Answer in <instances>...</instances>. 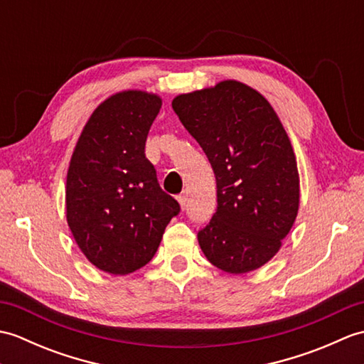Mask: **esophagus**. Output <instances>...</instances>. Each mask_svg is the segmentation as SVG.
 <instances>
[{
    "mask_svg": "<svg viewBox=\"0 0 364 364\" xmlns=\"http://www.w3.org/2000/svg\"><path fill=\"white\" fill-rule=\"evenodd\" d=\"M178 203H180L181 210H186V206H188V198L184 197V196H178Z\"/></svg>",
    "mask_w": 364,
    "mask_h": 364,
    "instance_id": "obj_1",
    "label": "esophagus"
}]
</instances>
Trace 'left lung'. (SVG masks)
<instances>
[{
    "mask_svg": "<svg viewBox=\"0 0 364 364\" xmlns=\"http://www.w3.org/2000/svg\"><path fill=\"white\" fill-rule=\"evenodd\" d=\"M183 127L202 146L218 184V210L198 231L215 267L245 274L280 250L299 211V172L274 107L239 81L173 98Z\"/></svg>",
    "mask_w": 364,
    "mask_h": 364,
    "instance_id": "1",
    "label": "left lung"
}]
</instances>
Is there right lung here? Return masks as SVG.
<instances>
[{
    "label": "right lung",
    "instance_id": "1",
    "mask_svg": "<svg viewBox=\"0 0 364 364\" xmlns=\"http://www.w3.org/2000/svg\"><path fill=\"white\" fill-rule=\"evenodd\" d=\"M161 98L125 90L100 105L78 139L67 172V222L86 258L112 275L141 269L180 213L145 158Z\"/></svg>",
    "mask_w": 364,
    "mask_h": 364
}]
</instances>
